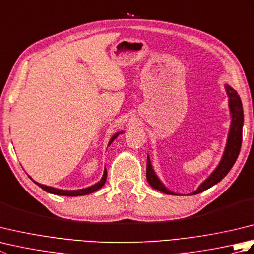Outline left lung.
<instances>
[{"instance_id": "left-lung-1", "label": "left lung", "mask_w": 254, "mask_h": 254, "mask_svg": "<svg viewBox=\"0 0 254 254\" xmlns=\"http://www.w3.org/2000/svg\"><path fill=\"white\" fill-rule=\"evenodd\" d=\"M225 89L228 96V106L231 122L223 157L212 174H210L206 179L198 186L196 190L192 192L191 194H198L218 183L228 174L229 170L233 168V166L236 163V160L238 158V155L240 153L242 142V126H244V109H242L241 99L239 95L237 94V91L227 84L225 85ZM146 179L150 187L156 189V190L166 194H171V195H174V194L177 195V193L170 191L169 189H167L164 183L159 180L158 176L156 175V172L153 169V166L152 163H150V158L148 155L146 166Z\"/></svg>"}]
</instances>
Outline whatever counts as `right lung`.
Listing matches in <instances>:
<instances>
[{
  "label": "right lung",
  "mask_w": 254,
  "mask_h": 254,
  "mask_svg": "<svg viewBox=\"0 0 254 254\" xmlns=\"http://www.w3.org/2000/svg\"><path fill=\"white\" fill-rule=\"evenodd\" d=\"M123 131H120V132H117L115 135H113L110 141H109V144H108V146H110V144L115 141V139L120 135V134H122ZM106 179H107V170L105 168V171H104V175H102L101 179L95 183V185L90 186L88 188H85V189H79V190H61V189H57V188H52V187H48V186H44V185H40V183H37V186H39L42 190H45L47 192L49 193H52V194H57V195H64V196H80V195H86V194H90L93 193L97 190H99V189L105 185L106 182Z\"/></svg>",
  "instance_id": "right-lung-1"
}]
</instances>
